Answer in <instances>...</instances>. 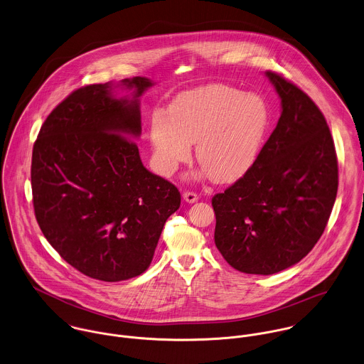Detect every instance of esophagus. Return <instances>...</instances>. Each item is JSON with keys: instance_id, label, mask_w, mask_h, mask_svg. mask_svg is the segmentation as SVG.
<instances>
[{"instance_id": "34e87169", "label": "esophagus", "mask_w": 364, "mask_h": 364, "mask_svg": "<svg viewBox=\"0 0 364 364\" xmlns=\"http://www.w3.org/2000/svg\"><path fill=\"white\" fill-rule=\"evenodd\" d=\"M183 198H184L186 203H190V204L198 201V196H197L196 193H193V191H186V193L183 194Z\"/></svg>"}]
</instances>
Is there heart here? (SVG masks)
Listing matches in <instances>:
<instances>
[{
  "label": "heart",
  "instance_id": "b5f03b06",
  "mask_svg": "<svg viewBox=\"0 0 364 364\" xmlns=\"http://www.w3.org/2000/svg\"><path fill=\"white\" fill-rule=\"evenodd\" d=\"M168 114L156 112L150 122L157 171L171 176L197 144L201 174L219 183L236 181L255 166L270 124L262 97L220 84L178 95Z\"/></svg>",
  "mask_w": 364,
  "mask_h": 364
}]
</instances>
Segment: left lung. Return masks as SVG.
Returning a JSON list of instances; mask_svg holds the SVG:
<instances>
[{
  "instance_id": "left-lung-1",
  "label": "left lung",
  "mask_w": 364,
  "mask_h": 364,
  "mask_svg": "<svg viewBox=\"0 0 364 364\" xmlns=\"http://www.w3.org/2000/svg\"><path fill=\"white\" fill-rule=\"evenodd\" d=\"M282 100L276 129L255 166L213 197L215 245L247 274H274L305 257L322 236L338 193V157L315 102L266 72Z\"/></svg>"
}]
</instances>
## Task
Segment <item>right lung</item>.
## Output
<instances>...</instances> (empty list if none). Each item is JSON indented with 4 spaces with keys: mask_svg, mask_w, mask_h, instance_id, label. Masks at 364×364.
<instances>
[{
    "mask_svg": "<svg viewBox=\"0 0 364 364\" xmlns=\"http://www.w3.org/2000/svg\"><path fill=\"white\" fill-rule=\"evenodd\" d=\"M132 90L117 99L113 87ZM146 77L73 91L43 122L32 151L36 220L53 249L80 273L115 283L150 266L167 218L181 203L150 173L132 141L142 132Z\"/></svg>",
    "mask_w": 364,
    "mask_h": 364,
    "instance_id": "1",
    "label": "right lung"
}]
</instances>
